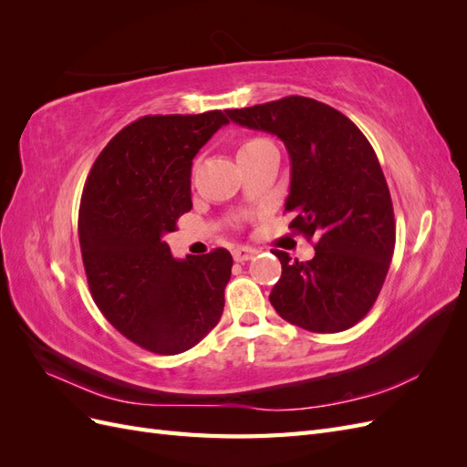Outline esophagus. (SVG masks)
<instances>
[{
    "label": "esophagus",
    "instance_id": "34e87169",
    "mask_svg": "<svg viewBox=\"0 0 467 467\" xmlns=\"http://www.w3.org/2000/svg\"><path fill=\"white\" fill-rule=\"evenodd\" d=\"M232 255H234V259H235L237 263H244V261H249V259L255 257V255H257V249L239 245V247H235V249L232 251Z\"/></svg>",
    "mask_w": 467,
    "mask_h": 467
}]
</instances>
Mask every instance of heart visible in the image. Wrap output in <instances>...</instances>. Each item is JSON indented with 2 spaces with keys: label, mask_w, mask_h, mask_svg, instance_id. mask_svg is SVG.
I'll list each match as a JSON object with an SVG mask.
<instances>
[{
  "label": "heart",
  "mask_w": 467,
  "mask_h": 467,
  "mask_svg": "<svg viewBox=\"0 0 467 467\" xmlns=\"http://www.w3.org/2000/svg\"><path fill=\"white\" fill-rule=\"evenodd\" d=\"M263 144H268L266 140H263V138H251V140H245L244 146L239 148V151H244V150H251V148H257V146H263Z\"/></svg>",
  "instance_id": "heart-1"
}]
</instances>
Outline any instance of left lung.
Instances as JSON below:
<instances>
[{"mask_svg": "<svg viewBox=\"0 0 467 467\" xmlns=\"http://www.w3.org/2000/svg\"><path fill=\"white\" fill-rule=\"evenodd\" d=\"M232 122L278 136L290 155V228L316 239L312 261L275 249L276 314L314 333H338L370 312L395 247L391 196L358 126L309 97L225 110Z\"/></svg>", "mask_w": 467, "mask_h": 467, "instance_id": "obj_1", "label": "left lung"}]
</instances>
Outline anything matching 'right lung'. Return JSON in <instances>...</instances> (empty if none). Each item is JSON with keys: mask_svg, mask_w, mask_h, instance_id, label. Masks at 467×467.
I'll return each mask as SVG.
<instances>
[{"mask_svg": "<svg viewBox=\"0 0 467 467\" xmlns=\"http://www.w3.org/2000/svg\"><path fill=\"white\" fill-rule=\"evenodd\" d=\"M225 119L142 117L99 153L79 204V245L97 307L132 343L179 355L216 327L232 276L228 249L175 259L163 235L192 208L194 155Z\"/></svg>", "mask_w": 467, "mask_h": 467, "instance_id": "obj_1", "label": "right lung"}]
</instances>
